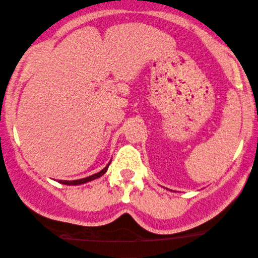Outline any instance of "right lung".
<instances>
[{"mask_svg":"<svg viewBox=\"0 0 258 258\" xmlns=\"http://www.w3.org/2000/svg\"><path fill=\"white\" fill-rule=\"evenodd\" d=\"M109 164H111V162H109V163L107 164V166L103 168V169L101 170V172L96 173V174H92L90 176H86V178H83V179H78V180H59V183L60 184H64V185H80V184H85V183H88V181L94 180V179L100 178V176H102L103 174H105V173L107 172V169H108Z\"/></svg>","mask_w":258,"mask_h":258,"instance_id":"1","label":"right lung"}]
</instances>
